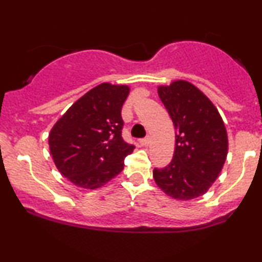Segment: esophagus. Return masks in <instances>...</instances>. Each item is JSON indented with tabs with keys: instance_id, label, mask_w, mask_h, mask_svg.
<instances>
[{
	"instance_id": "1",
	"label": "esophagus",
	"mask_w": 262,
	"mask_h": 262,
	"mask_svg": "<svg viewBox=\"0 0 262 262\" xmlns=\"http://www.w3.org/2000/svg\"><path fill=\"white\" fill-rule=\"evenodd\" d=\"M139 143L141 146H148L150 144V138H144V139H140Z\"/></svg>"
}]
</instances>
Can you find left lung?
<instances>
[{
  "label": "left lung",
  "mask_w": 262,
  "mask_h": 262,
  "mask_svg": "<svg viewBox=\"0 0 262 262\" xmlns=\"http://www.w3.org/2000/svg\"><path fill=\"white\" fill-rule=\"evenodd\" d=\"M176 129L172 161L154 169L152 177L164 193L189 201L207 193L218 179L228 154V134L213 102L193 83L172 81L158 87Z\"/></svg>",
  "instance_id": "left-lung-1"
}]
</instances>
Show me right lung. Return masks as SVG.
Returning a JSON list of instances; mask_svg holds the SVG:
<instances>
[{"label": "right lung", "mask_w": 262, "mask_h": 262, "mask_svg": "<svg viewBox=\"0 0 262 262\" xmlns=\"http://www.w3.org/2000/svg\"><path fill=\"white\" fill-rule=\"evenodd\" d=\"M129 86L103 82L80 97L54 124L49 149L55 166L77 187L96 189L124 169L134 145L122 138Z\"/></svg>", "instance_id": "1"}]
</instances>
